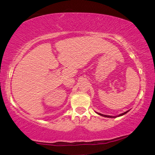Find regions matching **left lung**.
Returning a JSON list of instances; mask_svg holds the SVG:
<instances>
[{
    "label": "left lung",
    "mask_w": 155,
    "mask_h": 155,
    "mask_svg": "<svg viewBox=\"0 0 155 155\" xmlns=\"http://www.w3.org/2000/svg\"><path fill=\"white\" fill-rule=\"evenodd\" d=\"M128 112V111H126V112H124V113H122V114H119V115H118L117 117H120V116H123V115H124L125 114H126V113ZM98 114H99V115H101V116H103V117H109V118H115V117H112V116H109V115H105V114H100V113H98V112H97Z\"/></svg>",
    "instance_id": "1"
}]
</instances>
